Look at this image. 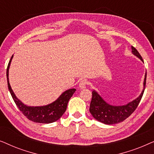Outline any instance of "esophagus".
<instances>
[{
    "mask_svg": "<svg viewBox=\"0 0 154 154\" xmlns=\"http://www.w3.org/2000/svg\"><path fill=\"white\" fill-rule=\"evenodd\" d=\"M88 84V81L86 80H82L79 83V88L80 89H84L86 87V85Z\"/></svg>",
    "mask_w": 154,
    "mask_h": 154,
    "instance_id": "34e87169",
    "label": "esophagus"
}]
</instances>
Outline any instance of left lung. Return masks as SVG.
Instances as JSON below:
<instances>
[{
	"label": "left lung",
	"instance_id": "left-lung-1",
	"mask_svg": "<svg viewBox=\"0 0 154 154\" xmlns=\"http://www.w3.org/2000/svg\"><path fill=\"white\" fill-rule=\"evenodd\" d=\"M132 52L134 55L137 57L144 62L142 56L133 46H132ZM146 72L145 74L144 88L142 93L135 100L123 106H113L108 104L95 90H93L92 92V100L90 106V113L97 121L106 125H113L123 122L124 120L129 117L138 106L146 87Z\"/></svg>",
	"mask_w": 154,
	"mask_h": 154
}]
</instances>
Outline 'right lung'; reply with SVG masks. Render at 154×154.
I'll use <instances>...</instances> for the list:
<instances>
[{
	"instance_id": "right-lung-1",
	"label": "right lung",
	"mask_w": 154,
	"mask_h": 154,
	"mask_svg": "<svg viewBox=\"0 0 154 154\" xmlns=\"http://www.w3.org/2000/svg\"><path fill=\"white\" fill-rule=\"evenodd\" d=\"M13 55L12 56L10 62L8 63L7 68V81L8 89L10 90L12 97L13 99L14 102H15L17 106L19 109L22 111V113L26 116L27 119L30 121H32L35 123H51L55 122L62 117L64 114L65 111L66 110L67 104H68L69 100L75 91V89L67 90L63 92L61 95L59 97L57 100L54 101L51 104H49L45 106H26V104H23L19 99L14 94L13 90H12L11 86L9 83V68L11 63Z\"/></svg>"
}]
</instances>
